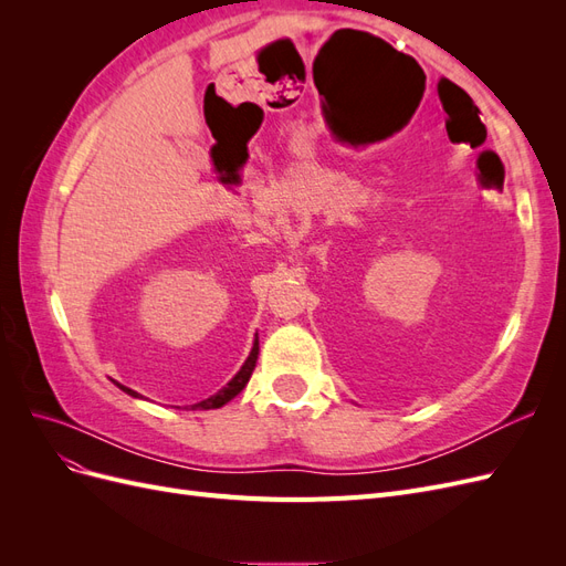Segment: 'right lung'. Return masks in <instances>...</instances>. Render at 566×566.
I'll use <instances>...</instances> for the list:
<instances>
[{"label": "right lung", "instance_id": "obj_1", "mask_svg": "<svg viewBox=\"0 0 566 566\" xmlns=\"http://www.w3.org/2000/svg\"><path fill=\"white\" fill-rule=\"evenodd\" d=\"M256 354H260V347H256V342H254V347H252V352H250V356H248V361L243 364V368L235 373V378L227 385V387H221L214 397H210V399H205V401H200V403H196L193 408H200V410H210V408H221L224 403H229L235 394H241L243 391V387L248 385V380H250V375H252V370H254V364H256ZM119 389L123 391H127L129 397H139V394H136L134 389H129V387H125V385H119V382H115Z\"/></svg>", "mask_w": 566, "mask_h": 566}]
</instances>
